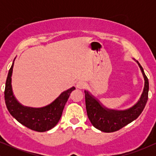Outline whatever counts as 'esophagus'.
Listing matches in <instances>:
<instances>
[{
	"mask_svg": "<svg viewBox=\"0 0 156 156\" xmlns=\"http://www.w3.org/2000/svg\"><path fill=\"white\" fill-rule=\"evenodd\" d=\"M86 86H87V84L83 80H79V81L77 82L76 83V87L78 89H83L86 87Z\"/></svg>",
	"mask_w": 156,
	"mask_h": 156,
	"instance_id": "34e87169",
	"label": "esophagus"
}]
</instances>
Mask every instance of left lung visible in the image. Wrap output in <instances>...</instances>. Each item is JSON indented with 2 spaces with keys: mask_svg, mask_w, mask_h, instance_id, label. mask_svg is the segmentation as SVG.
I'll list each match as a JSON object with an SVG mask.
<instances>
[{
  "mask_svg": "<svg viewBox=\"0 0 156 156\" xmlns=\"http://www.w3.org/2000/svg\"><path fill=\"white\" fill-rule=\"evenodd\" d=\"M133 60L140 68L144 77V85L140 98L132 107L125 110L108 108L102 104L89 91H84L87 115L91 123L97 129L105 133L117 131L137 119L144 110L148 99L149 82L141 64L134 58Z\"/></svg>",
  "mask_w": 156,
  "mask_h": 156,
  "instance_id": "obj_1",
  "label": "left lung"
}]
</instances>
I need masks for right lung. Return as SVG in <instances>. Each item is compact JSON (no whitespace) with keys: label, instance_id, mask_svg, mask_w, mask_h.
<instances>
[{"label":"right lung","instance_id":"add662e5","mask_svg":"<svg viewBox=\"0 0 156 156\" xmlns=\"http://www.w3.org/2000/svg\"><path fill=\"white\" fill-rule=\"evenodd\" d=\"M15 60V58L9 71L5 87L4 98L7 109L12 117L30 129L38 132L52 129L59 121L69 94L76 88L73 87L64 91L55 101L44 107L32 108L25 106L16 99L12 91V76Z\"/></svg>","mask_w":156,"mask_h":156}]
</instances>
